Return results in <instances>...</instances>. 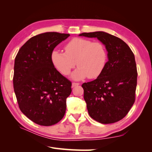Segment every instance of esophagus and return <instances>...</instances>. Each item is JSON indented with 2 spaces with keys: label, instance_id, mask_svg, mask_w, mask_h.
<instances>
[{
  "label": "esophagus",
  "instance_id": "obj_1",
  "mask_svg": "<svg viewBox=\"0 0 152 152\" xmlns=\"http://www.w3.org/2000/svg\"><path fill=\"white\" fill-rule=\"evenodd\" d=\"M78 85H79V83H75V82H74V83H72V88H74V87L78 86Z\"/></svg>",
  "mask_w": 152,
  "mask_h": 152
}]
</instances>
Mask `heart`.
<instances>
[{
	"instance_id": "b5f03b06",
	"label": "heart",
	"mask_w": 152,
	"mask_h": 152,
	"mask_svg": "<svg viewBox=\"0 0 152 152\" xmlns=\"http://www.w3.org/2000/svg\"><path fill=\"white\" fill-rule=\"evenodd\" d=\"M65 52L54 50L51 53L50 59L53 66L64 76L70 74L75 66L78 69L71 75L74 80H80L88 77L96 78L104 71L107 63L108 53L104 45L82 38H74L64 46Z\"/></svg>"
}]
</instances>
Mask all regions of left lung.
<instances>
[{
    "mask_svg": "<svg viewBox=\"0 0 152 152\" xmlns=\"http://www.w3.org/2000/svg\"><path fill=\"white\" fill-rule=\"evenodd\" d=\"M79 36L96 38L108 52V61L102 74L82 86L89 114L103 124L121 120L135 101L137 70L133 51L124 41L105 32L83 33Z\"/></svg>",
    "mask_w": 152,
    "mask_h": 152,
    "instance_id": "left-lung-1",
    "label": "left lung"
}]
</instances>
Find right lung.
Masks as SVG:
<instances>
[{
  "label": "right lung",
  "mask_w": 152,
  "mask_h": 152,
  "mask_svg": "<svg viewBox=\"0 0 152 152\" xmlns=\"http://www.w3.org/2000/svg\"><path fill=\"white\" fill-rule=\"evenodd\" d=\"M69 34L48 32L31 38L15 57L13 78L19 107L35 124L50 126L61 121L72 83L56 69L51 53Z\"/></svg>",
  "instance_id": "obj_1"
}]
</instances>
